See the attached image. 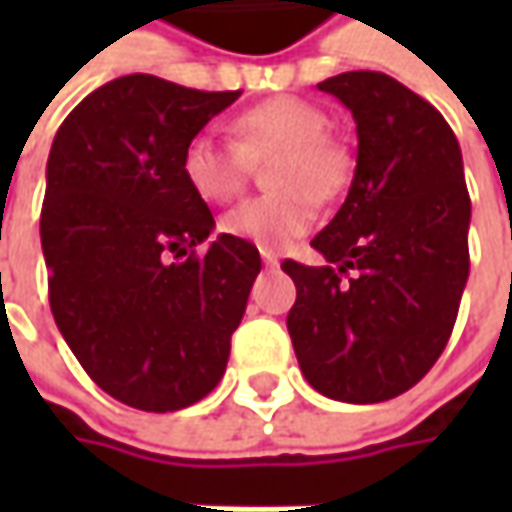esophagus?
I'll return each instance as SVG.
<instances>
[{"label": "esophagus", "instance_id": "1", "mask_svg": "<svg viewBox=\"0 0 512 512\" xmlns=\"http://www.w3.org/2000/svg\"><path fill=\"white\" fill-rule=\"evenodd\" d=\"M262 262H265V267H279V256L273 250H262Z\"/></svg>", "mask_w": 512, "mask_h": 512}]
</instances>
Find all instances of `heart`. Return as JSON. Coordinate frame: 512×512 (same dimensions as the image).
<instances>
[{
  "label": "heart",
  "instance_id": "heart-1",
  "mask_svg": "<svg viewBox=\"0 0 512 512\" xmlns=\"http://www.w3.org/2000/svg\"><path fill=\"white\" fill-rule=\"evenodd\" d=\"M233 139L196 133L182 153V173L196 196L230 202L247 182L250 162L270 159L267 179L276 190L250 196L227 210L222 230L259 247H287L316 222V199H336L350 182V156L327 133L325 110L296 96H273L242 110Z\"/></svg>",
  "mask_w": 512,
  "mask_h": 512
}]
</instances>
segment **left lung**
Here are the masks:
<instances>
[{
    "instance_id": "8db88e82",
    "label": "left lung",
    "mask_w": 512,
    "mask_h": 512,
    "mask_svg": "<svg viewBox=\"0 0 512 512\" xmlns=\"http://www.w3.org/2000/svg\"><path fill=\"white\" fill-rule=\"evenodd\" d=\"M356 119L353 185L310 242L325 265L285 259L287 330L310 387L376 404L422 382L462 302L470 196L459 139L427 99L379 70L319 82Z\"/></svg>"
}]
</instances>
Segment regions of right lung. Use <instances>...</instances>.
<instances>
[{"label":"right lung","instance_id":"1","mask_svg":"<svg viewBox=\"0 0 512 512\" xmlns=\"http://www.w3.org/2000/svg\"><path fill=\"white\" fill-rule=\"evenodd\" d=\"M239 93L119 76L70 110L50 148V310L90 379L136 410H182L219 384L262 270L230 233L196 253L216 222L182 173L187 142Z\"/></svg>","mask_w":512,"mask_h":512}]
</instances>
